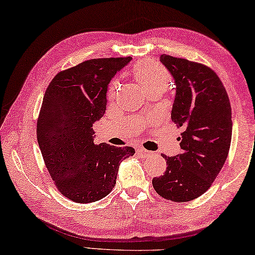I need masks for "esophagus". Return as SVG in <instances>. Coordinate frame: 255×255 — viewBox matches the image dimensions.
I'll return each mask as SVG.
<instances>
[{
	"label": "esophagus",
	"instance_id": "obj_1",
	"mask_svg": "<svg viewBox=\"0 0 255 255\" xmlns=\"http://www.w3.org/2000/svg\"><path fill=\"white\" fill-rule=\"evenodd\" d=\"M137 153H140V155L143 156V157H147V156L151 155V153H153V152L148 151V150H145L143 148H139V149H137Z\"/></svg>",
	"mask_w": 255,
	"mask_h": 255
}]
</instances>
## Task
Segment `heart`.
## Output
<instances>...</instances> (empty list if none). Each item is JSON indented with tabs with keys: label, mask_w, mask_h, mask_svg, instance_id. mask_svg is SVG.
Listing matches in <instances>:
<instances>
[{
	"label": "heart",
	"mask_w": 255,
	"mask_h": 255,
	"mask_svg": "<svg viewBox=\"0 0 255 255\" xmlns=\"http://www.w3.org/2000/svg\"><path fill=\"white\" fill-rule=\"evenodd\" d=\"M133 74H134L137 82L140 83L141 88L144 90V93L150 89L156 88L166 89L170 80L169 74L165 69H162L159 65L149 61L141 62V63L136 64L134 66V70H133ZM118 80H113L110 87H108V98L114 97L116 91H118Z\"/></svg>",
	"instance_id": "obj_1"
}]
</instances>
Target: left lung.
I'll list each match as a JSON object with an SVG mask.
<instances>
[{"mask_svg": "<svg viewBox=\"0 0 255 255\" xmlns=\"http://www.w3.org/2000/svg\"><path fill=\"white\" fill-rule=\"evenodd\" d=\"M162 65L176 86L172 121L179 128L182 152L165 158L164 175L152 179L160 197L187 202L202 195L227 159L232 140V108L226 89L208 66L162 54Z\"/></svg>", "mask_w": 255, "mask_h": 255, "instance_id": "8db88e82", "label": "left lung"}]
</instances>
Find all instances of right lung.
<instances>
[{
    "instance_id": "obj_1",
    "label": "right lung",
    "mask_w": 255,
    "mask_h": 255,
    "mask_svg": "<svg viewBox=\"0 0 255 255\" xmlns=\"http://www.w3.org/2000/svg\"><path fill=\"white\" fill-rule=\"evenodd\" d=\"M132 57L94 58L57 73L44 95L37 140L58 191L78 203L105 198L132 147L95 144L93 125L103 118L108 85Z\"/></svg>"
}]
</instances>
